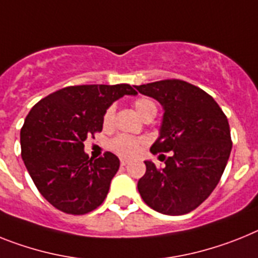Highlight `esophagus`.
Listing matches in <instances>:
<instances>
[{
	"label": "esophagus",
	"mask_w": 258,
	"mask_h": 258,
	"mask_svg": "<svg viewBox=\"0 0 258 258\" xmlns=\"http://www.w3.org/2000/svg\"><path fill=\"white\" fill-rule=\"evenodd\" d=\"M120 163H121V166H126L127 163H129V160H126V159H121V160H120Z\"/></svg>",
	"instance_id": "34e87169"
}]
</instances>
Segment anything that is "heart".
Here are the masks:
<instances>
[{"label":"heart","instance_id":"1","mask_svg":"<svg viewBox=\"0 0 258 258\" xmlns=\"http://www.w3.org/2000/svg\"><path fill=\"white\" fill-rule=\"evenodd\" d=\"M133 107L144 120L147 117H154L156 114V111H158V105H156L155 100L149 98V96H140V98L136 99L133 102ZM113 118L114 107L109 105L105 109L104 116H103L104 127L111 126L113 124ZM145 144H146L145 138H136L126 136V134H118L114 138H112L111 142H109V147H111V150H113L118 155L125 156V158H132V156L137 155L140 153L141 147L144 146Z\"/></svg>","mask_w":258,"mask_h":258}]
</instances>
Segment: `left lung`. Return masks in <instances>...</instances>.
<instances>
[{
    "mask_svg": "<svg viewBox=\"0 0 258 258\" xmlns=\"http://www.w3.org/2000/svg\"><path fill=\"white\" fill-rule=\"evenodd\" d=\"M134 87L164 108L160 136L150 151L171 154H160L166 159L163 168L145 162L138 192L158 213H190L211 195L227 166L232 149L227 116L208 92L181 79Z\"/></svg>",
    "mask_w": 258,
    "mask_h": 258,
    "instance_id": "obj_1",
    "label": "left lung"
}]
</instances>
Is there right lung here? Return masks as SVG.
<instances>
[{
  "instance_id": "obj_1",
  "label": "right lung",
  "mask_w": 258,
  "mask_h": 258,
  "mask_svg": "<svg viewBox=\"0 0 258 258\" xmlns=\"http://www.w3.org/2000/svg\"><path fill=\"white\" fill-rule=\"evenodd\" d=\"M136 94L127 83L69 86L32 107L21 129L22 158L37 190L57 210L83 215L103 204L120 160L109 151L94 160L83 142L102 132L114 100Z\"/></svg>"
}]
</instances>
